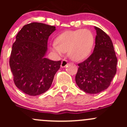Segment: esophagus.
<instances>
[{
    "label": "esophagus",
    "instance_id": "1",
    "mask_svg": "<svg viewBox=\"0 0 127 127\" xmlns=\"http://www.w3.org/2000/svg\"><path fill=\"white\" fill-rule=\"evenodd\" d=\"M68 64V62L66 60H63L62 61H61V67H66L67 65Z\"/></svg>",
    "mask_w": 127,
    "mask_h": 127
}]
</instances>
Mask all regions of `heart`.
<instances>
[{"label":"heart","instance_id":"b5f03b06","mask_svg":"<svg viewBox=\"0 0 127 127\" xmlns=\"http://www.w3.org/2000/svg\"><path fill=\"white\" fill-rule=\"evenodd\" d=\"M95 43L94 35L88 29L68 30L59 34L56 42L51 45V50L58 56L68 52L74 61H80L90 55Z\"/></svg>","mask_w":127,"mask_h":127}]
</instances>
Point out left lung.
<instances>
[{
  "label": "left lung",
  "mask_w": 127,
  "mask_h": 127,
  "mask_svg": "<svg viewBox=\"0 0 127 127\" xmlns=\"http://www.w3.org/2000/svg\"><path fill=\"white\" fill-rule=\"evenodd\" d=\"M96 31L93 53L78 64L75 82L80 90L90 94H96L109 87L117 71V58L110 37L95 27Z\"/></svg>",
  "instance_id": "1"
}]
</instances>
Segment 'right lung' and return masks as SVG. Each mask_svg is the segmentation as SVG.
I'll return each mask as SVG.
<instances>
[{
    "instance_id": "obj_1",
    "label": "right lung",
    "mask_w": 127,
    "mask_h": 127,
    "mask_svg": "<svg viewBox=\"0 0 127 127\" xmlns=\"http://www.w3.org/2000/svg\"><path fill=\"white\" fill-rule=\"evenodd\" d=\"M55 27L41 23L26 24L12 46L10 66L16 87L30 96L47 92L51 87L61 61L45 57L47 42Z\"/></svg>"
}]
</instances>
